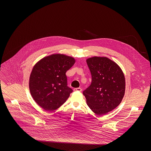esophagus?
Wrapping results in <instances>:
<instances>
[{
  "instance_id": "esophagus-1",
  "label": "esophagus",
  "mask_w": 151,
  "mask_h": 151,
  "mask_svg": "<svg viewBox=\"0 0 151 151\" xmlns=\"http://www.w3.org/2000/svg\"><path fill=\"white\" fill-rule=\"evenodd\" d=\"M74 91H79V92H81L82 91V89L80 88H74L73 89Z\"/></svg>"
}]
</instances>
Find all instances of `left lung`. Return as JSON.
<instances>
[{"mask_svg": "<svg viewBox=\"0 0 151 151\" xmlns=\"http://www.w3.org/2000/svg\"><path fill=\"white\" fill-rule=\"evenodd\" d=\"M86 61L92 75V83L83 94L93 113L105 115L116 108L124 97V73L115 62L105 57L89 58Z\"/></svg>", "mask_w": 151, "mask_h": 151, "instance_id": "obj_1", "label": "left lung"}]
</instances>
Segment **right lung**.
Returning <instances> with one entry per match:
<instances>
[{
	"label": "right lung",
	"instance_id": "add662e5",
	"mask_svg": "<svg viewBox=\"0 0 151 151\" xmlns=\"http://www.w3.org/2000/svg\"><path fill=\"white\" fill-rule=\"evenodd\" d=\"M75 63L74 58L53 54L40 59L29 77L30 92L36 103L46 111L62 105L72 92L67 86L65 73Z\"/></svg>",
	"mask_w": 151,
	"mask_h": 151
}]
</instances>
